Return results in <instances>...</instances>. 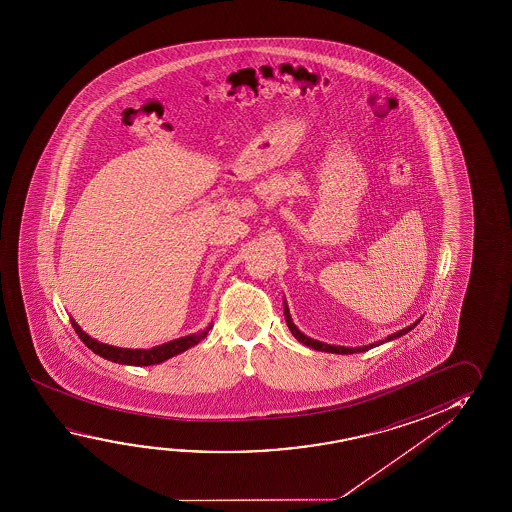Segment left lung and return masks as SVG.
Returning <instances> with one entry per match:
<instances>
[{"instance_id": "left-lung-1", "label": "left lung", "mask_w": 512, "mask_h": 512, "mask_svg": "<svg viewBox=\"0 0 512 512\" xmlns=\"http://www.w3.org/2000/svg\"><path fill=\"white\" fill-rule=\"evenodd\" d=\"M284 316L285 321H287V327L291 330V334H293L300 343L305 344V346H309V348H314V350H318V352H328V353H339V355H348V353H361L366 352V350H371V348H375V346H380V344L387 343V341H393L396 337H402L407 334V332H411L412 328L418 325L421 318L418 321H414L411 327L402 328V330H398V332H394L391 336H387L386 339H382V341H377V343L366 344V346H337V344H327L321 343V341H316V339H312V337L305 336L303 332L298 330V327L294 325L293 318H291V314H289V307H287V302L284 300Z\"/></svg>"}]
</instances>
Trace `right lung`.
<instances>
[{"label": "right lung", "instance_id": "1", "mask_svg": "<svg viewBox=\"0 0 512 512\" xmlns=\"http://www.w3.org/2000/svg\"><path fill=\"white\" fill-rule=\"evenodd\" d=\"M71 323H73L76 334L84 341L85 346L89 350H93L96 355H100V357L107 359V361L126 364V366H153V364L168 361V359L175 357L178 353L185 352L194 344L200 343L202 339L207 337L210 328H212V323H210L209 327L203 328L202 332H196V334H191V336L180 337V339L159 344V346H153V348H148V350H141V348L139 350H132V348H118V346L100 343L94 337L85 334L75 319L71 318Z\"/></svg>", "mask_w": 512, "mask_h": 512}]
</instances>
